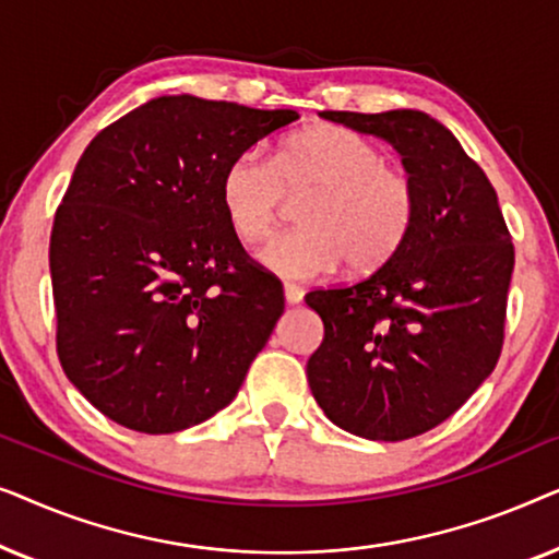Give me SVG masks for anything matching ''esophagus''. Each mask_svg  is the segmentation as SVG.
<instances>
[{
	"instance_id": "1",
	"label": "esophagus",
	"mask_w": 559,
	"mask_h": 559,
	"mask_svg": "<svg viewBox=\"0 0 559 559\" xmlns=\"http://www.w3.org/2000/svg\"><path fill=\"white\" fill-rule=\"evenodd\" d=\"M302 297H305V289L302 287H297V285H285V300L289 302V305H297V302H302Z\"/></svg>"
}]
</instances>
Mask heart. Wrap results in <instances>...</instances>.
Returning a JSON list of instances; mask_svg holds the SVG:
<instances>
[{"instance_id":"1","label":"heart","mask_w":559,"mask_h":559,"mask_svg":"<svg viewBox=\"0 0 559 559\" xmlns=\"http://www.w3.org/2000/svg\"><path fill=\"white\" fill-rule=\"evenodd\" d=\"M287 193L308 195L302 228L272 236L259 262L287 280H320L343 262L356 274L384 266L409 239L417 188L409 173L389 165L379 144L341 127L300 132L277 157L241 150L221 173V211L241 239L272 231Z\"/></svg>"}]
</instances>
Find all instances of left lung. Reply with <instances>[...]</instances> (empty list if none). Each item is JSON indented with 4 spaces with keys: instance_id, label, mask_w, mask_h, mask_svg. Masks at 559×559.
Instances as JSON below:
<instances>
[{
    "instance_id": "left-lung-1",
    "label": "left lung",
    "mask_w": 559,
    "mask_h": 559,
    "mask_svg": "<svg viewBox=\"0 0 559 559\" xmlns=\"http://www.w3.org/2000/svg\"><path fill=\"white\" fill-rule=\"evenodd\" d=\"M320 117L400 152L417 218L381 270L305 295L325 328L308 381L333 425L366 440H407L461 409L499 361L514 243L486 173L430 114Z\"/></svg>"
}]
</instances>
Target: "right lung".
Instances as JSON below:
<instances>
[{"mask_svg": "<svg viewBox=\"0 0 559 559\" xmlns=\"http://www.w3.org/2000/svg\"><path fill=\"white\" fill-rule=\"evenodd\" d=\"M293 109L159 96L102 129L50 234L58 358L129 430L180 432L239 392L285 310L221 211L228 159L293 124Z\"/></svg>", "mask_w": 559, "mask_h": 559, "instance_id": "obj_1", "label": "right lung"}]
</instances>
